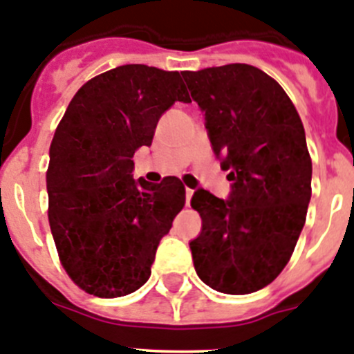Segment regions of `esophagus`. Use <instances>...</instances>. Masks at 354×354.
Segmentation results:
<instances>
[{"instance_id": "obj_1", "label": "esophagus", "mask_w": 354, "mask_h": 354, "mask_svg": "<svg viewBox=\"0 0 354 354\" xmlns=\"http://www.w3.org/2000/svg\"><path fill=\"white\" fill-rule=\"evenodd\" d=\"M192 196H193V189L186 187V205H189V200H192Z\"/></svg>"}]
</instances>
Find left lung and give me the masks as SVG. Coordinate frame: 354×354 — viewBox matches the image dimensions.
Segmentation results:
<instances>
[{"mask_svg": "<svg viewBox=\"0 0 354 354\" xmlns=\"http://www.w3.org/2000/svg\"><path fill=\"white\" fill-rule=\"evenodd\" d=\"M205 118L230 193H193L202 232L189 241L196 274L211 289L250 294L282 273L312 195V161L298 111L273 77L246 64L184 72Z\"/></svg>", "mask_w": 354, "mask_h": 354, "instance_id": "8db88e82", "label": "left lung"}]
</instances>
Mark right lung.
Here are the masks:
<instances>
[{
    "mask_svg": "<svg viewBox=\"0 0 354 354\" xmlns=\"http://www.w3.org/2000/svg\"><path fill=\"white\" fill-rule=\"evenodd\" d=\"M177 101L192 102L179 72L120 65L84 83L56 127L49 225L62 266L88 294L120 298L140 289L184 207L179 179H133L134 152L152 143Z\"/></svg>",
    "mask_w": 354,
    "mask_h": 354,
    "instance_id": "right-lung-1",
    "label": "right lung"
}]
</instances>
